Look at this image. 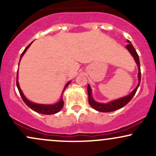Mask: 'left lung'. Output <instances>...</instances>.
<instances>
[{"instance_id":"8db88e82","label":"left lung","mask_w":156,"mask_h":156,"mask_svg":"<svg viewBox=\"0 0 156 156\" xmlns=\"http://www.w3.org/2000/svg\"><path fill=\"white\" fill-rule=\"evenodd\" d=\"M127 42H128V44L126 45V48L129 51V52L131 53V55H133V57L135 59L136 62L138 69H139V73H138V78H139V83H138L137 87H136L135 89L130 93V94H128V96H125L124 98H119V99L116 100V101H113L108 103H98L93 99L92 96V89L90 88V86L88 84V87H87V92H88V95H89V103L93 108H94L95 110L98 111V112H114V111L117 110L122 107H124L125 105L128 104L129 102L131 101L132 98H133V96L135 95L136 92L138 87H139V84L141 82V69H140V62H139V55H138L136 51L135 48H133V46L132 45V44L130 43L129 40H128Z\"/></svg>"}]
</instances>
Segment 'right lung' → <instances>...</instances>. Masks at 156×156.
I'll return each instance as SVG.
<instances>
[{
    "instance_id": "right-lung-1",
    "label": "right lung",
    "mask_w": 156,
    "mask_h": 156,
    "mask_svg": "<svg viewBox=\"0 0 156 156\" xmlns=\"http://www.w3.org/2000/svg\"><path fill=\"white\" fill-rule=\"evenodd\" d=\"M31 44H32V42L31 44H28V45L26 48V49L24 50V51L23 52L22 54H21V56H20V59H21V58L23 57V55H24V53H26V51L28 50V48L30 47V45H31ZM17 78H18V69H17V80H16V83H17V89H18L19 92H20V96H21V98H22L23 101H24V103H26V104L28 105L30 108L32 109L33 111H34V112L39 113V114H56L57 112H59L61 109L63 108L64 101H63V100H62V98L58 102V103H55V104H53V105L37 104V103L30 102L28 100H27V98L24 96V94H23L22 90L20 89V85L18 83V80H17ZM69 83H70V82H68V83L66 84L65 87H64V91L65 90V89L67 88V87L69 85Z\"/></svg>"
}]
</instances>
